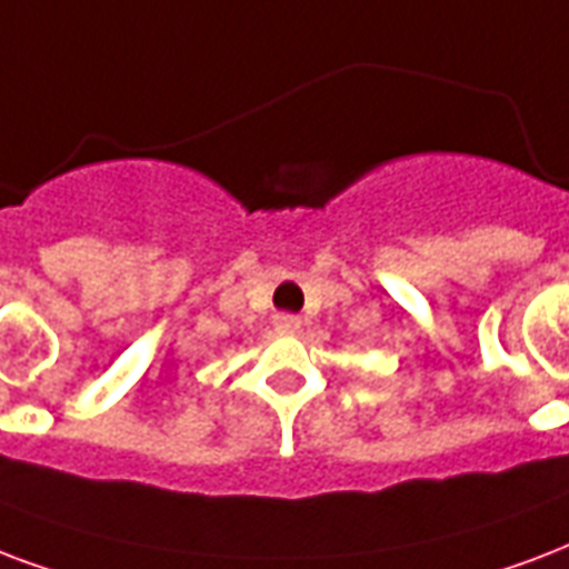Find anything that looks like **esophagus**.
Wrapping results in <instances>:
<instances>
[{
  "mask_svg": "<svg viewBox=\"0 0 569 569\" xmlns=\"http://www.w3.org/2000/svg\"><path fill=\"white\" fill-rule=\"evenodd\" d=\"M298 328H301V319H298V316H292V313H277L274 316V331L295 333Z\"/></svg>",
  "mask_w": 569,
  "mask_h": 569,
  "instance_id": "34e87169",
  "label": "esophagus"
}]
</instances>
